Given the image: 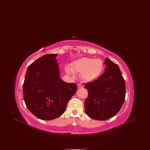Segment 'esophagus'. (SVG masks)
I'll return each mask as SVG.
<instances>
[{
  "label": "esophagus",
  "mask_w": 150,
  "mask_h": 150,
  "mask_svg": "<svg viewBox=\"0 0 150 150\" xmlns=\"http://www.w3.org/2000/svg\"><path fill=\"white\" fill-rule=\"evenodd\" d=\"M83 87V86L81 84H78V88H82Z\"/></svg>",
  "instance_id": "1"
}]
</instances>
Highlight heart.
I'll return each mask as SVG.
<instances>
[{"label": "heart", "instance_id": "b5f03b06", "mask_svg": "<svg viewBox=\"0 0 150 150\" xmlns=\"http://www.w3.org/2000/svg\"><path fill=\"white\" fill-rule=\"evenodd\" d=\"M104 69L103 62L100 59L82 57L72 62L71 68L66 67V72L74 76V73H81V79L85 82H91L97 79Z\"/></svg>", "mask_w": 150, "mask_h": 150}]
</instances>
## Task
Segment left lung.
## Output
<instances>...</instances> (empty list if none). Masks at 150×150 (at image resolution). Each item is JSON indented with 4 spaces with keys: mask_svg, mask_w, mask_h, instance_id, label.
<instances>
[{
    "mask_svg": "<svg viewBox=\"0 0 150 150\" xmlns=\"http://www.w3.org/2000/svg\"><path fill=\"white\" fill-rule=\"evenodd\" d=\"M105 72L85 87L88 96L84 103L85 112L93 119L104 120L116 115L125 101V79L117 64L105 58Z\"/></svg>",
    "mask_w": 150,
    "mask_h": 150,
    "instance_id": "1",
    "label": "left lung"
}]
</instances>
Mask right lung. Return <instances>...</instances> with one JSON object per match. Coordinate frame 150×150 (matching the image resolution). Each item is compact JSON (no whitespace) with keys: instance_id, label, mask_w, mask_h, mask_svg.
I'll return each instance as SVG.
<instances>
[{"instance_id":"obj_1","label":"right lung","mask_w":150,"mask_h":150,"mask_svg":"<svg viewBox=\"0 0 150 150\" xmlns=\"http://www.w3.org/2000/svg\"><path fill=\"white\" fill-rule=\"evenodd\" d=\"M57 54L41 56L28 67L23 94L28 109L37 117L49 120L60 116L77 90V85L60 78Z\"/></svg>"}]
</instances>
